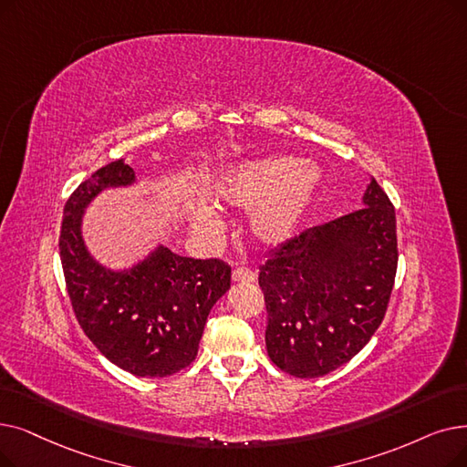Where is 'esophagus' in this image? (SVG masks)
<instances>
[{"mask_svg": "<svg viewBox=\"0 0 467 467\" xmlns=\"http://www.w3.org/2000/svg\"><path fill=\"white\" fill-rule=\"evenodd\" d=\"M233 280L234 282H246V284H250V282L255 280V273L252 269H248V267H238V269L233 271Z\"/></svg>", "mask_w": 467, "mask_h": 467, "instance_id": "34e87169", "label": "esophagus"}]
</instances>
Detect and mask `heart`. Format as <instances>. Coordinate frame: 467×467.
Returning <instances> with one entry per match:
<instances>
[{
  "label": "heart",
  "mask_w": 467,
  "mask_h": 467,
  "mask_svg": "<svg viewBox=\"0 0 467 467\" xmlns=\"http://www.w3.org/2000/svg\"><path fill=\"white\" fill-rule=\"evenodd\" d=\"M320 173L313 164L294 158H271L244 161L223 171L215 183L217 194L238 206L259 204L252 229L254 234L275 244L286 238L311 204ZM200 227H212V215L200 217Z\"/></svg>",
  "instance_id": "obj_1"
}]
</instances>
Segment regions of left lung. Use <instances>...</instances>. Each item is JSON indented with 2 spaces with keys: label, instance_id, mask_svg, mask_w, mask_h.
Returning a JSON list of instances; mask_svg holds the SVG:
<instances>
[{
  "label": "left lung",
  "instance_id": "left-lung-1",
  "mask_svg": "<svg viewBox=\"0 0 467 467\" xmlns=\"http://www.w3.org/2000/svg\"><path fill=\"white\" fill-rule=\"evenodd\" d=\"M364 206L303 231L259 267L271 360L296 378H320L349 362L374 336L397 275V219L376 183Z\"/></svg>",
  "mask_w": 467,
  "mask_h": 467
}]
</instances>
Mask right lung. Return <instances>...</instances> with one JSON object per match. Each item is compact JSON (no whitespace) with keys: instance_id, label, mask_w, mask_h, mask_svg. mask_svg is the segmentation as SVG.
<instances>
[{"instance_id":"add662e5","label":"right lung","mask_w":467,"mask_h":467,"mask_svg":"<svg viewBox=\"0 0 467 467\" xmlns=\"http://www.w3.org/2000/svg\"><path fill=\"white\" fill-rule=\"evenodd\" d=\"M133 179L116 160L79 183L65 204L58 252L74 315L93 346L135 376L166 378L196 358L213 303L231 288V267L164 246L124 273L100 267L79 231L84 208L103 189Z\"/></svg>"}]
</instances>
